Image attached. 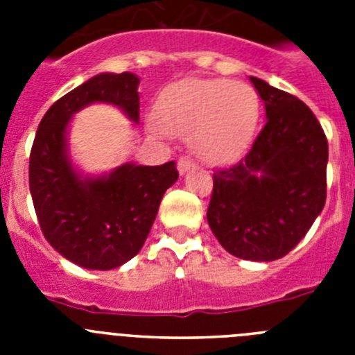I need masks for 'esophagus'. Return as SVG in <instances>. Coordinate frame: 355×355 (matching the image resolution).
<instances>
[{"label": "esophagus", "mask_w": 355, "mask_h": 355, "mask_svg": "<svg viewBox=\"0 0 355 355\" xmlns=\"http://www.w3.org/2000/svg\"><path fill=\"white\" fill-rule=\"evenodd\" d=\"M192 168H196V163L190 158H181L180 162H178V171H180L181 175L187 174V172L192 171Z\"/></svg>", "instance_id": "1"}]
</instances>
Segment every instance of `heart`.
Listing matches in <instances>:
<instances>
[{
  "label": "heart",
  "mask_w": 355,
  "mask_h": 355,
  "mask_svg": "<svg viewBox=\"0 0 355 355\" xmlns=\"http://www.w3.org/2000/svg\"><path fill=\"white\" fill-rule=\"evenodd\" d=\"M159 126L175 137H192L205 162L236 158L252 140L259 121V97L250 85L229 80H184L162 94Z\"/></svg>",
  "instance_id": "obj_1"
}]
</instances>
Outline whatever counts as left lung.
<instances>
[{
	"instance_id": "8db88e82",
	"label": "left lung",
	"mask_w": 355,
	"mask_h": 355,
	"mask_svg": "<svg viewBox=\"0 0 355 355\" xmlns=\"http://www.w3.org/2000/svg\"><path fill=\"white\" fill-rule=\"evenodd\" d=\"M250 83L265 103L266 122L240 162L213 174L208 224L229 254L274 261L324 209L329 146L300 99L259 78L250 76Z\"/></svg>"
}]
</instances>
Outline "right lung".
Wrapping results in <instances>:
<instances>
[{"mask_svg": "<svg viewBox=\"0 0 355 355\" xmlns=\"http://www.w3.org/2000/svg\"><path fill=\"white\" fill-rule=\"evenodd\" d=\"M140 78L101 72L60 97L40 121L30 155V192L46 240L65 259L89 270H112L140 252L175 163H122L99 175L81 174L69 153V124L94 103L117 106L140 121Z\"/></svg>", "mask_w": 355, "mask_h": 355, "instance_id": "obj_1", "label": "right lung"}]
</instances>
